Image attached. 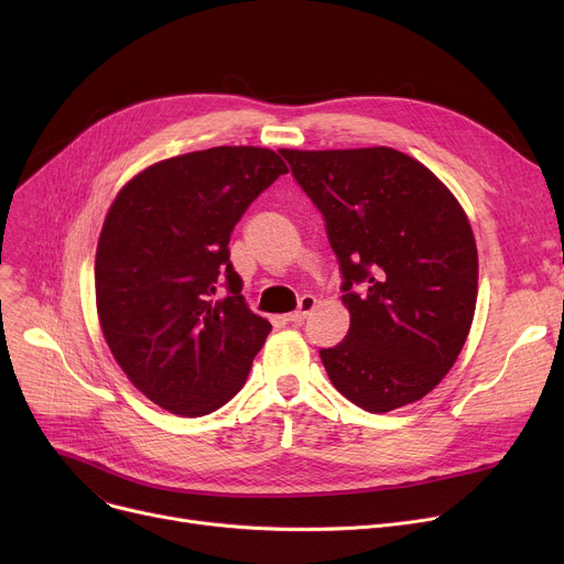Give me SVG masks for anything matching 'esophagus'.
<instances>
[{"mask_svg":"<svg viewBox=\"0 0 564 564\" xmlns=\"http://www.w3.org/2000/svg\"><path fill=\"white\" fill-rule=\"evenodd\" d=\"M315 308V297H311V294H304V297L300 300V308L292 311L285 315V322H292V324H302L306 319V315Z\"/></svg>","mask_w":564,"mask_h":564,"instance_id":"esophagus-1","label":"esophagus"}]
</instances>
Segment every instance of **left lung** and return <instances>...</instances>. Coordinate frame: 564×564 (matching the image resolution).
<instances>
[{"label": "left lung", "instance_id": "1", "mask_svg": "<svg viewBox=\"0 0 564 564\" xmlns=\"http://www.w3.org/2000/svg\"><path fill=\"white\" fill-rule=\"evenodd\" d=\"M327 224L349 332L319 349L334 387L387 413L425 398L455 366L478 300V249L438 177L387 145L279 151Z\"/></svg>", "mask_w": 564, "mask_h": 564}]
</instances>
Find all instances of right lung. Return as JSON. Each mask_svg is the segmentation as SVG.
I'll return each instance as SVG.
<instances>
[{"mask_svg":"<svg viewBox=\"0 0 564 564\" xmlns=\"http://www.w3.org/2000/svg\"><path fill=\"white\" fill-rule=\"evenodd\" d=\"M283 173L270 148L217 145L143 169L109 207L96 251L102 336L134 387L177 416L224 406L272 332L240 294L228 242Z\"/></svg>","mask_w":564,"mask_h":564,"instance_id":"right-lung-1","label":"right lung"}]
</instances>
